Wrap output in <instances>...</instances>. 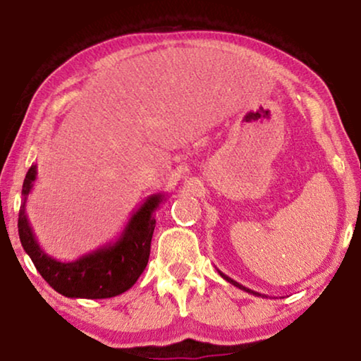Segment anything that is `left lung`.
Here are the masks:
<instances>
[{
	"label": "left lung",
	"instance_id": "left-lung-1",
	"mask_svg": "<svg viewBox=\"0 0 361 361\" xmlns=\"http://www.w3.org/2000/svg\"><path fill=\"white\" fill-rule=\"evenodd\" d=\"M219 273H220V276H221V278H224L225 281H228V283H230V284H233V286H236V288L243 289V290H246V293H250V294H253V295H261L259 293H255V290H251V289H248V288H245V286H241L240 283H236V281H233V279H231V278H228V276H226V274H224V273H221V271H219Z\"/></svg>",
	"mask_w": 361,
	"mask_h": 361
}]
</instances>
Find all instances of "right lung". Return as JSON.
<instances>
[{
    "instance_id": "1",
    "label": "right lung",
    "mask_w": 361,
    "mask_h": 361,
    "mask_svg": "<svg viewBox=\"0 0 361 361\" xmlns=\"http://www.w3.org/2000/svg\"><path fill=\"white\" fill-rule=\"evenodd\" d=\"M37 179V166L29 167L23 184V202L19 210V240L39 274L59 294L72 299H108L131 288L145 271L149 259L151 240L154 233V212L166 200L164 194L147 197L128 220L116 241L77 258L59 261L49 256L37 243L26 215L27 195Z\"/></svg>"
}]
</instances>
